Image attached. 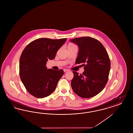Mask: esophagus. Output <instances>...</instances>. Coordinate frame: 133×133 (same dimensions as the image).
<instances>
[{
    "instance_id": "34e87169",
    "label": "esophagus",
    "mask_w": 133,
    "mask_h": 133,
    "mask_svg": "<svg viewBox=\"0 0 133 133\" xmlns=\"http://www.w3.org/2000/svg\"><path fill=\"white\" fill-rule=\"evenodd\" d=\"M64 72H67L69 71V70L67 69H64Z\"/></svg>"
}]
</instances>
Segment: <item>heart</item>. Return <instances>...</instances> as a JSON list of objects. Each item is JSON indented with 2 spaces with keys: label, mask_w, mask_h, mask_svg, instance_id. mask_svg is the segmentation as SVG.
Returning a JSON list of instances; mask_svg holds the SVG:
<instances>
[{
  "label": "heart",
  "mask_w": 133,
  "mask_h": 133,
  "mask_svg": "<svg viewBox=\"0 0 133 133\" xmlns=\"http://www.w3.org/2000/svg\"><path fill=\"white\" fill-rule=\"evenodd\" d=\"M74 45H75L73 44H72V43H70L68 45V46L67 47H70V46H74Z\"/></svg>",
  "instance_id": "obj_1"
}]
</instances>
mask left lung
Listing matches in <instances>:
<instances>
[{"label":"left lung","instance_id":"1","mask_svg":"<svg viewBox=\"0 0 133 133\" xmlns=\"http://www.w3.org/2000/svg\"><path fill=\"white\" fill-rule=\"evenodd\" d=\"M70 41L79 47L76 64H83L84 71L79 75L73 71L71 85L74 93L83 98L98 94L105 87L111 67L107 52L101 43L95 38L83 37Z\"/></svg>","mask_w":133,"mask_h":133}]
</instances>
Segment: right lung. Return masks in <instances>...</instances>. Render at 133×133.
Here are the masks:
<instances>
[{
    "mask_svg": "<svg viewBox=\"0 0 133 133\" xmlns=\"http://www.w3.org/2000/svg\"><path fill=\"white\" fill-rule=\"evenodd\" d=\"M67 38H39L30 43L23 50L19 60V75L27 91L37 98H43L55 90L63 75V70L48 69V60L55 58L57 51Z\"/></svg>",
    "mask_w": 133,
    "mask_h": 133,
    "instance_id": "1",
    "label": "right lung"
}]
</instances>
